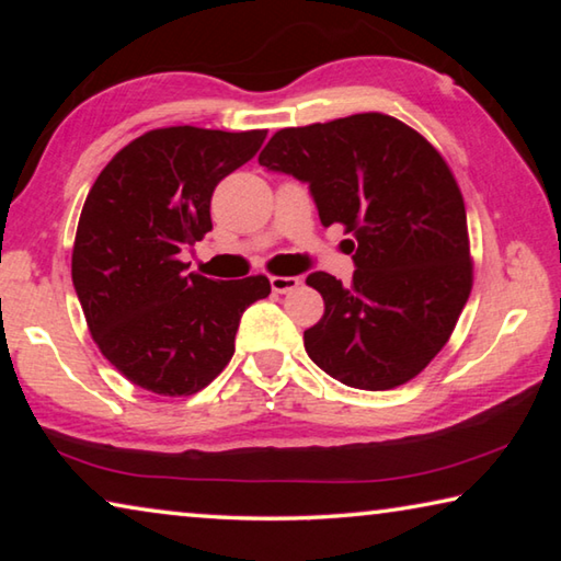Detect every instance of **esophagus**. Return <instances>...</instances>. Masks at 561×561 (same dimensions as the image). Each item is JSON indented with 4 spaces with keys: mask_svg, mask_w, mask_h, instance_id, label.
I'll use <instances>...</instances> for the list:
<instances>
[{
    "mask_svg": "<svg viewBox=\"0 0 561 561\" xmlns=\"http://www.w3.org/2000/svg\"><path fill=\"white\" fill-rule=\"evenodd\" d=\"M270 284H272V291H277V294H289V291H294L299 287V277H272L270 279Z\"/></svg>",
    "mask_w": 561,
    "mask_h": 561,
    "instance_id": "esophagus-1",
    "label": "esophagus"
}]
</instances>
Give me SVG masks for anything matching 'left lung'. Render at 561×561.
<instances>
[{
	"label": "left lung",
	"instance_id": "obj_1",
	"mask_svg": "<svg viewBox=\"0 0 561 561\" xmlns=\"http://www.w3.org/2000/svg\"><path fill=\"white\" fill-rule=\"evenodd\" d=\"M260 165L307 183L321 225L351 232V284L307 277L324 297V317L304 331L309 358L364 391L411 381L450 339L472 287L468 217L438 150L401 121L356 113L274 133Z\"/></svg>",
	"mask_w": 561,
	"mask_h": 561
}]
</instances>
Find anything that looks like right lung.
<instances>
[{
	"label": "right lung",
	"mask_w": 561,
	"mask_h": 561,
	"mask_svg": "<svg viewBox=\"0 0 561 561\" xmlns=\"http://www.w3.org/2000/svg\"><path fill=\"white\" fill-rule=\"evenodd\" d=\"M267 130L173 126L128 144L83 203L71 279L101 354L158 396H190L230 364L244 309L267 277L187 274L180 252L213 230L217 183L257 156Z\"/></svg>",
	"instance_id": "1"
}]
</instances>
